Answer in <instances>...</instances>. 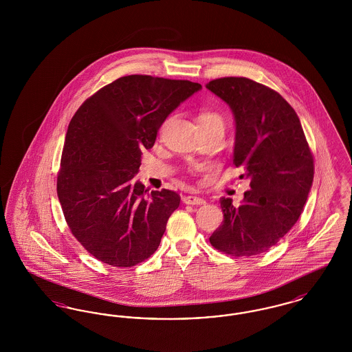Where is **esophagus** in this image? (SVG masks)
Listing matches in <instances>:
<instances>
[{
	"label": "esophagus",
	"instance_id": "esophagus-1",
	"mask_svg": "<svg viewBox=\"0 0 352 352\" xmlns=\"http://www.w3.org/2000/svg\"><path fill=\"white\" fill-rule=\"evenodd\" d=\"M182 201H184V203H186V204H204L206 203V201L203 199V198H201V197H195V195H186V197H184L182 198Z\"/></svg>",
	"mask_w": 352,
	"mask_h": 352
}]
</instances>
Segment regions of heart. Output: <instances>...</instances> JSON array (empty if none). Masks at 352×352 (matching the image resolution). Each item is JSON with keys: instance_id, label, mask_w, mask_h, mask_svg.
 Wrapping results in <instances>:
<instances>
[{"instance_id": "1", "label": "heart", "mask_w": 352, "mask_h": 352, "mask_svg": "<svg viewBox=\"0 0 352 352\" xmlns=\"http://www.w3.org/2000/svg\"><path fill=\"white\" fill-rule=\"evenodd\" d=\"M199 124H219L224 126V120L221 115L215 111H203L199 115Z\"/></svg>"}]
</instances>
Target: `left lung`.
Segmentation results:
<instances>
[{
    "label": "left lung",
    "instance_id": "8db88e82",
    "mask_svg": "<svg viewBox=\"0 0 352 352\" xmlns=\"http://www.w3.org/2000/svg\"><path fill=\"white\" fill-rule=\"evenodd\" d=\"M207 88L234 112V165L251 178L239 207L231 198L220 199L224 220L210 243L234 257L264 253L301 217L314 178L313 153L296 111L274 89L236 76L211 80Z\"/></svg>",
    "mask_w": 352,
    "mask_h": 352
}]
</instances>
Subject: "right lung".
I'll list each match as a JSON object with an SVG mask.
<instances>
[{"label": "right lung", "mask_w": 352, "mask_h": 352, "mask_svg": "<svg viewBox=\"0 0 352 352\" xmlns=\"http://www.w3.org/2000/svg\"><path fill=\"white\" fill-rule=\"evenodd\" d=\"M201 85L128 75L104 85L68 125L56 191L68 228L102 263L131 268L157 251L181 197L134 175L168 115Z\"/></svg>", "instance_id": "add662e5"}]
</instances>
